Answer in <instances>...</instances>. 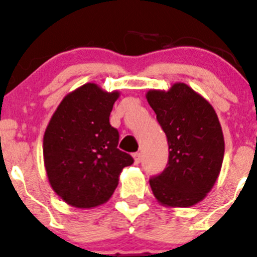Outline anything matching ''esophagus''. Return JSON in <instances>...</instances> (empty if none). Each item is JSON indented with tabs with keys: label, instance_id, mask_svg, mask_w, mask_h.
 <instances>
[{
	"label": "esophagus",
	"instance_id": "1",
	"mask_svg": "<svg viewBox=\"0 0 257 257\" xmlns=\"http://www.w3.org/2000/svg\"><path fill=\"white\" fill-rule=\"evenodd\" d=\"M133 158H134V163H136V164L141 163V161H142V154H141V153H134V154H133Z\"/></svg>",
	"mask_w": 257,
	"mask_h": 257
}]
</instances>
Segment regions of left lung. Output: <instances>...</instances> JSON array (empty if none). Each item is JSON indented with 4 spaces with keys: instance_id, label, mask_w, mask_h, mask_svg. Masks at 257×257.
I'll list each match as a JSON object with an SVG mask.
<instances>
[{
    "instance_id": "1",
    "label": "left lung",
    "mask_w": 257,
    "mask_h": 257,
    "mask_svg": "<svg viewBox=\"0 0 257 257\" xmlns=\"http://www.w3.org/2000/svg\"><path fill=\"white\" fill-rule=\"evenodd\" d=\"M169 147L168 164L149 179L152 192L166 207H191L215 186L222 167L225 141L213 106L184 83L169 90L147 91Z\"/></svg>"
}]
</instances>
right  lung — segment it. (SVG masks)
Segmentation results:
<instances>
[{
	"instance_id": "1",
	"label": "right lung",
	"mask_w": 257,
	"mask_h": 257,
	"mask_svg": "<svg viewBox=\"0 0 257 257\" xmlns=\"http://www.w3.org/2000/svg\"><path fill=\"white\" fill-rule=\"evenodd\" d=\"M120 93L94 83L69 93L44 134V163L49 183L68 205L91 208L115 191L124 167L133 158L118 149L119 133L109 123Z\"/></svg>"
}]
</instances>
